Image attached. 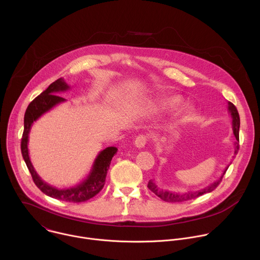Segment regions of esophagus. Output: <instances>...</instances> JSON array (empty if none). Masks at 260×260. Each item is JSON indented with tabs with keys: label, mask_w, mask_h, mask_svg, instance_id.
I'll use <instances>...</instances> for the list:
<instances>
[{
	"label": "esophagus",
	"mask_w": 260,
	"mask_h": 260,
	"mask_svg": "<svg viewBox=\"0 0 260 260\" xmlns=\"http://www.w3.org/2000/svg\"><path fill=\"white\" fill-rule=\"evenodd\" d=\"M147 137L145 135H139L135 140V146L138 148H143L146 145Z\"/></svg>",
	"instance_id": "esophagus-1"
}]
</instances>
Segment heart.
<instances>
[{
	"instance_id": "1",
	"label": "heart",
	"mask_w": 260,
	"mask_h": 260,
	"mask_svg": "<svg viewBox=\"0 0 260 260\" xmlns=\"http://www.w3.org/2000/svg\"><path fill=\"white\" fill-rule=\"evenodd\" d=\"M167 105L170 107V108H177L178 106L181 105V99L179 98H172L170 100L167 101Z\"/></svg>"
}]
</instances>
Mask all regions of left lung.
<instances>
[{"label": "left lung", "instance_id": "left-lung-1", "mask_svg": "<svg viewBox=\"0 0 260 260\" xmlns=\"http://www.w3.org/2000/svg\"><path fill=\"white\" fill-rule=\"evenodd\" d=\"M228 110L229 112L232 115L233 118V131H234V135L236 137L237 142H235V155L238 153L239 151V129H240V116L238 113V110L235 107L234 104H232L231 102H228ZM230 166H228L225 168V170L223 171V174L221 175V177L214 181L213 183H211L210 185H208L207 187L200 189V190H196V191H187V192H183V193H178V192H172V191H167V190H162L159 187H157V185L155 184V182L153 180H150L148 182V188H149L152 192H154L158 198H160L162 201L168 202V203H181V202H185V201H189L196 198H199L205 193L211 192L213 191L218 185L220 184L222 178H223L226 170L229 169Z\"/></svg>", "mask_w": 260, "mask_h": 260}]
</instances>
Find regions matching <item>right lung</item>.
<instances>
[{"instance_id": "obj_1", "label": "right lung", "mask_w": 260, "mask_h": 260, "mask_svg": "<svg viewBox=\"0 0 260 260\" xmlns=\"http://www.w3.org/2000/svg\"><path fill=\"white\" fill-rule=\"evenodd\" d=\"M68 89H70V86L66 83V81L62 78H59L53 83H51L46 90H44L41 94L37 96L32 102H30V104L26 108L24 114V129L22 134L20 147L22 157L31 175V178L35 184L37 185V187H38L43 193L50 198L63 202L81 203L93 198L103 189L107 176V171L110 167L112 157L117 152L116 147H107L106 149L102 150L94 159V162L88 176L79 184H77L76 186L70 187L67 189H58L56 187L51 186V185L46 183L44 180H42L41 177L37 174L28 156V134L30 132V127L34 121L39 119L44 113L48 112V111H50L56 105L66 102L63 98L56 95V93L66 91Z\"/></svg>"}]
</instances>
